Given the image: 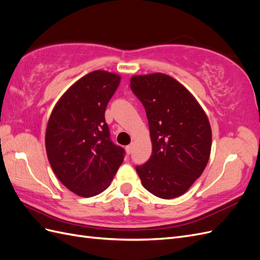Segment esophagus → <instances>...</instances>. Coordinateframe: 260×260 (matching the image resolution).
Masks as SVG:
<instances>
[{"instance_id":"esophagus-1","label":"esophagus","mask_w":260,"mask_h":260,"mask_svg":"<svg viewBox=\"0 0 260 260\" xmlns=\"http://www.w3.org/2000/svg\"><path fill=\"white\" fill-rule=\"evenodd\" d=\"M132 149H133V145L132 144H130V145H128L127 147H125V151H127L128 154L132 153Z\"/></svg>"}]
</instances>
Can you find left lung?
<instances>
[{
  "label": "left lung",
  "instance_id": "8db88e82",
  "mask_svg": "<svg viewBox=\"0 0 260 260\" xmlns=\"http://www.w3.org/2000/svg\"><path fill=\"white\" fill-rule=\"evenodd\" d=\"M130 88L145 108L152 141L151 157L136 168L141 182L157 198H178L208 162V118L190 91L168 75L133 76Z\"/></svg>",
  "mask_w": 260,
  "mask_h": 260
}]
</instances>
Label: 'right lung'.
I'll return each mask as SVG.
<instances>
[{"label": "right lung", "instance_id": "obj_1", "mask_svg": "<svg viewBox=\"0 0 260 260\" xmlns=\"http://www.w3.org/2000/svg\"><path fill=\"white\" fill-rule=\"evenodd\" d=\"M121 78L95 70L62 94L46 125L51 167L68 190L82 198L103 192L123 161L124 149L111 141L105 111Z\"/></svg>", "mask_w": 260, "mask_h": 260}]
</instances>
